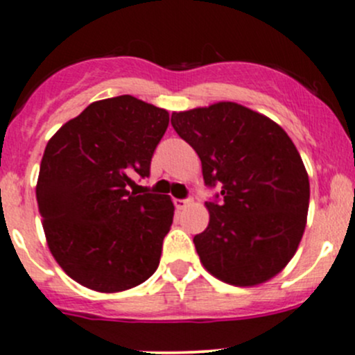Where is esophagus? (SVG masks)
I'll use <instances>...</instances> for the list:
<instances>
[{
    "mask_svg": "<svg viewBox=\"0 0 355 355\" xmlns=\"http://www.w3.org/2000/svg\"><path fill=\"white\" fill-rule=\"evenodd\" d=\"M189 202H191V200H189V199H173V204H175V207H177V211L185 209Z\"/></svg>",
    "mask_w": 355,
    "mask_h": 355,
    "instance_id": "obj_1",
    "label": "esophagus"
}]
</instances>
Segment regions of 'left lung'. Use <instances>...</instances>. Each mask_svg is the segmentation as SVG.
I'll use <instances>...</instances> for the list:
<instances>
[{"mask_svg": "<svg viewBox=\"0 0 355 355\" xmlns=\"http://www.w3.org/2000/svg\"><path fill=\"white\" fill-rule=\"evenodd\" d=\"M171 125L198 153L204 184L221 185L194 237L202 266L237 287L271 280L295 254L309 209V177L292 139L230 101L173 113Z\"/></svg>", "mask_w": 355, "mask_h": 355, "instance_id": "left-lung-1", "label": "left lung"}]
</instances>
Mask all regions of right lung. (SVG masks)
<instances>
[{"label": "right lung", "instance_id": "add662e5", "mask_svg": "<svg viewBox=\"0 0 355 355\" xmlns=\"http://www.w3.org/2000/svg\"><path fill=\"white\" fill-rule=\"evenodd\" d=\"M168 121L166 110L125 94L91 103L49 139L35 196L49 250L77 284L121 292L157 270L175 206L130 189L149 177Z\"/></svg>", "mask_w": 355, "mask_h": 355}]
</instances>
